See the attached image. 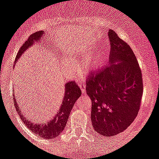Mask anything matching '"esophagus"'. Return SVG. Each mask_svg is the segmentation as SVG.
Wrapping results in <instances>:
<instances>
[{
  "label": "esophagus",
  "mask_w": 159,
  "mask_h": 159,
  "mask_svg": "<svg viewBox=\"0 0 159 159\" xmlns=\"http://www.w3.org/2000/svg\"><path fill=\"white\" fill-rule=\"evenodd\" d=\"M79 87H80V88L81 89V90H82V91H83V93H84V92H85L86 84H84V82H80V83H79Z\"/></svg>",
  "instance_id": "34e87169"
}]
</instances>
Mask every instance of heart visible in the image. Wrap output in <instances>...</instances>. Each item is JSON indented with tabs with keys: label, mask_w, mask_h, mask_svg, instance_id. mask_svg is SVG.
Returning <instances> with one entry per match:
<instances>
[{
	"label": "heart",
	"mask_w": 159,
	"mask_h": 159,
	"mask_svg": "<svg viewBox=\"0 0 159 159\" xmlns=\"http://www.w3.org/2000/svg\"><path fill=\"white\" fill-rule=\"evenodd\" d=\"M70 60L66 59V65H70ZM102 63V59L100 58L99 56H96V57H93V58H91L90 59H89L87 62L84 64L85 66V69L87 70H89V69H97V68L101 66V64Z\"/></svg>",
	"instance_id": "b5f03b06"
}]
</instances>
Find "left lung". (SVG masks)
<instances>
[{"mask_svg":"<svg viewBox=\"0 0 159 159\" xmlns=\"http://www.w3.org/2000/svg\"><path fill=\"white\" fill-rule=\"evenodd\" d=\"M108 66L90 75L86 90L92 101L91 121L96 132L112 137L123 132L138 114L143 94L141 69L132 49L109 30Z\"/></svg>","mask_w":159,"mask_h":159,"instance_id":"1","label":"left lung"}]
</instances>
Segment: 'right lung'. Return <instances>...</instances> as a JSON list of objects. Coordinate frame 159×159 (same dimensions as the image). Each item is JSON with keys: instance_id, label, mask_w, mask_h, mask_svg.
<instances>
[{"instance_id": "add662e5", "label": "right lung", "mask_w": 159, "mask_h": 159, "mask_svg": "<svg viewBox=\"0 0 159 159\" xmlns=\"http://www.w3.org/2000/svg\"><path fill=\"white\" fill-rule=\"evenodd\" d=\"M43 34V32L40 31V33L37 34V37H34V38H35V40L41 38ZM33 40H34V39H33ZM33 40H32V43H30V45L33 44ZM30 45H29L27 48H24L23 50H21L19 51L16 58V62L19 61L22 53L25 51V50ZM65 90H66V91H65L64 99L62 101V104H61L60 109L58 110V112L56 113V116L53 118V119H51L50 122L43 124H34L30 122L29 119L25 118L23 114L21 112V110L19 108L16 98H13L15 105L16 107V110H17L19 116H20V119L31 130H33V132H34V134H37V135L44 139H52L59 135L64 130V128L66 127V125L67 123L68 119H69V116L70 115L71 111H72V107H73L74 104L75 103L77 99L80 97L81 93H82L80 88L78 87L77 84L74 80L67 83L66 84V87H65Z\"/></svg>"}]
</instances>
